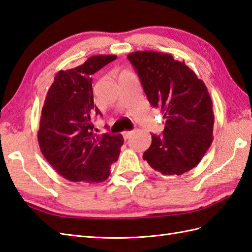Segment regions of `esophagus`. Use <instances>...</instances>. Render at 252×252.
<instances>
[{"instance_id":"34e87169","label":"esophagus","mask_w":252,"mask_h":252,"mask_svg":"<svg viewBox=\"0 0 252 252\" xmlns=\"http://www.w3.org/2000/svg\"><path fill=\"white\" fill-rule=\"evenodd\" d=\"M132 134H133L132 130L131 131H124V132H123V137H124L125 140H127V139H129L132 136Z\"/></svg>"}]
</instances>
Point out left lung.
<instances>
[{"label": "left lung", "mask_w": 252, "mask_h": 252, "mask_svg": "<svg viewBox=\"0 0 252 252\" xmlns=\"http://www.w3.org/2000/svg\"><path fill=\"white\" fill-rule=\"evenodd\" d=\"M127 58L147 99L165 120L161 136L152 134L143 159L163 175L187 172L213 142V102L204 82L168 53L137 51Z\"/></svg>", "instance_id": "1"}]
</instances>
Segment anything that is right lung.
Masks as SVG:
<instances>
[{
    "label": "right lung",
    "instance_id": "1",
    "mask_svg": "<svg viewBox=\"0 0 252 252\" xmlns=\"http://www.w3.org/2000/svg\"><path fill=\"white\" fill-rule=\"evenodd\" d=\"M115 59L94 55L76 68L60 70L47 93L37 133L39 147L51 167L70 182L106 181L119 159L122 134L97 136L92 123L101 113L94 106L91 76Z\"/></svg>",
    "mask_w": 252,
    "mask_h": 252
}]
</instances>
